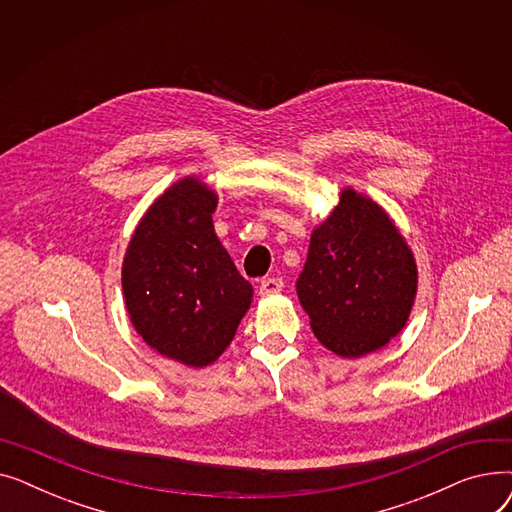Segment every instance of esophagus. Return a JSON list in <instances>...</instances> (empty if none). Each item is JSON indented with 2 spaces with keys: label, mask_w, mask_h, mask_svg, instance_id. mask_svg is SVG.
<instances>
[{
  "label": "esophagus",
  "mask_w": 512,
  "mask_h": 512,
  "mask_svg": "<svg viewBox=\"0 0 512 512\" xmlns=\"http://www.w3.org/2000/svg\"><path fill=\"white\" fill-rule=\"evenodd\" d=\"M284 288L282 278H263L259 282V294H276Z\"/></svg>",
  "instance_id": "34e87169"
}]
</instances>
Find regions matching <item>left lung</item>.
Instances as JSON below:
<instances>
[{"instance_id":"1","label":"left lung","mask_w":512,"mask_h":512,"mask_svg":"<svg viewBox=\"0 0 512 512\" xmlns=\"http://www.w3.org/2000/svg\"><path fill=\"white\" fill-rule=\"evenodd\" d=\"M297 292L317 340L340 357L357 359L405 328L417 267L386 211L346 188L330 218L311 234Z\"/></svg>"}]
</instances>
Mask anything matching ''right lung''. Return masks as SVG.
Instances as JSON below:
<instances>
[{
  "mask_svg": "<svg viewBox=\"0 0 512 512\" xmlns=\"http://www.w3.org/2000/svg\"><path fill=\"white\" fill-rule=\"evenodd\" d=\"M218 199L195 178L161 195L134 230L122 267L132 326L188 367H205L232 342L253 297L215 236Z\"/></svg>",
  "mask_w": 512,
  "mask_h": 512,
  "instance_id": "add662e5",
  "label": "right lung"
}]
</instances>
